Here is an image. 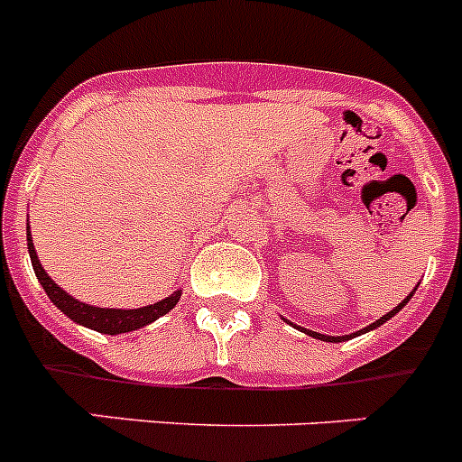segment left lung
<instances>
[{"instance_id":"8db88e82","label":"left lung","mask_w":462,"mask_h":462,"mask_svg":"<svg viewBox=\"0 0 462 462\" xmlns=\"http://www.w3.org/2000/svg\"><path fill=\"white\" fill-rule=\"evenodd\" d=\"M414 291H416V287L411 289V291H410V296H407L405 300H402V303H400V305H395V308L391 310V312H386V314H383V317H379V319L374 321V324L365 326V328L356 330V333H349V336H324V333H314V330H308V328H303V326H296V324H291V321H289V324H291V326H296V328H298V330H303V333H308L310 337H317V340H324V342H345V340H352V337H356V336H363V333H368V330H374V328H379V326H382V324H386V321H389L391 317H395V314H398L400 310L405 308V305H407V300H410V298L414 296ZM284 321H287V319H284Z\"/></svg>"}]
</instances>
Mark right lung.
<instances>
[{"instance_id":"1","label":"right lung","mask_w":462,"mask_h":462,"mask_svg":"<svg viewBox=\"0 0 462 462\" xmlns=\"http://www.w3.org/2000/svg\"><path fill=\"white\" fill-rule=\"evenodd\" d=\"M30 222V219H27ZM27 252H30L32 268L36 273V280L41 282L43 291L48 293V298L52 300L60 312H64L71 321L85 326V328H92L97 333H104V336H120V333H132V330L143 328V326L152 324L159 317H164L166 312L178 305L182 296V289L173 291L171 296H166L164 300H157L152 305H143V308L134 310H120V308H97V305H88L79 298H73L71 293L64 291L60 284H55L51 275L46 273V268L41 266L39 256H36L34 243H32L30 224H27Z\"/></svg>"}]
</instances>
